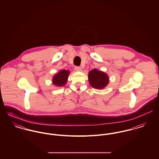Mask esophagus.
Returning <instances> with one entry per match:
<instances>
[{"label": "esophagus", "instance_id": "34e87169", "mask_svg": "<svg viewBox=\"0 0 159 159\" xmlns=\"http://www.w3.org/2000/svg\"><path fill=\"white\" fill-rule=\"evenodd\" d=\"M75 70L76 71H81V68L80 67H78V66H76L75 67Z\"/></svg>", "mask_w": 159, "mask_h": 159}]
</instances>
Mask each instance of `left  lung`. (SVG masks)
Here are the masks:
<instances>
[{"mask_svg": "<svg viewBox=\"0 0 159 159\" xmlns=\"http://www.w3.org/2000/svg\"><path fill=\"white\" fill-rule=\"evenodd\" d=\"M88 78L91 86L95 89H103L109 82L107 75L97 69H93L89 71Z\"/></svg>", "mask_w": 159, "mask_h": 159, "instance_id": "8db88e82", "label": "left lung"}]
</instances>
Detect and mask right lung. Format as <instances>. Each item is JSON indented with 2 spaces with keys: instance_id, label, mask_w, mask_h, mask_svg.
I'll return each mask as SVG.
<instances>
[{
  "instance_id": "1",
  "label": "right lung",
  "mask_w": 159,
  "mask_h": 159,
  "mask_svg": "<svg viewBox=\"0 0 159 159\" xmlns=\"http://www.w3.org/2000/svg\"><path fill=\"white\" fill-rule=\"evenodd\" d=\"M69 71L62 70L53 77V84L57 86H62L67 83Z\"/></svg>"
}]
</instances>
